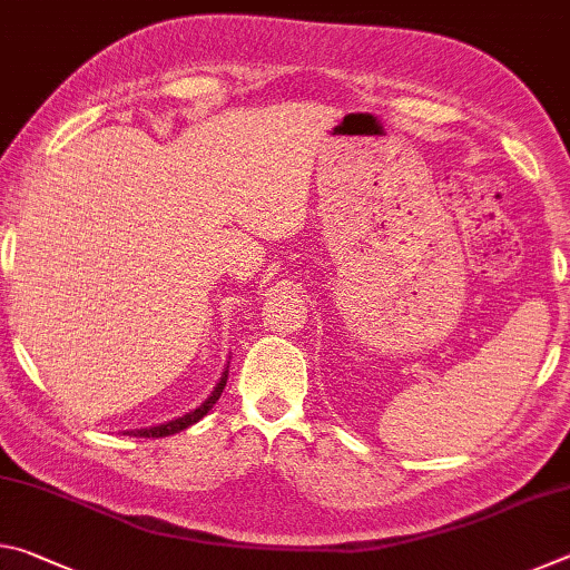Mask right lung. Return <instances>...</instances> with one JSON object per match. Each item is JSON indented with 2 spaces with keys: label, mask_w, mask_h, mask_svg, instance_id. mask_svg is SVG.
<instances>
[{
  "label": "right lung",
  "mask_w": 570,
  "mask_h": 570,
  "mask_svg": "<svg viewBox=\"0 0 570 570\" xmlns=\"http://www.w3.org/2000/svg\"><path fill=\"white\" fill-rule=\"evenodd\" d=\"M226 380H228V366H226L224 372H220V380H218V384L214 387V392L208 394V400H206V402H200L196 410H190V412H186V414H180V417H176V420H168V422H163V424H153V428L128 430V432H122V435H132V438H168V435H176V432L190 428V424H196L200 417H206L208 410L214 407V404L218 402L220 392H224V387H226Z\"/></svg>",
  "instance_id": "add662e5"
}]
</instances>
